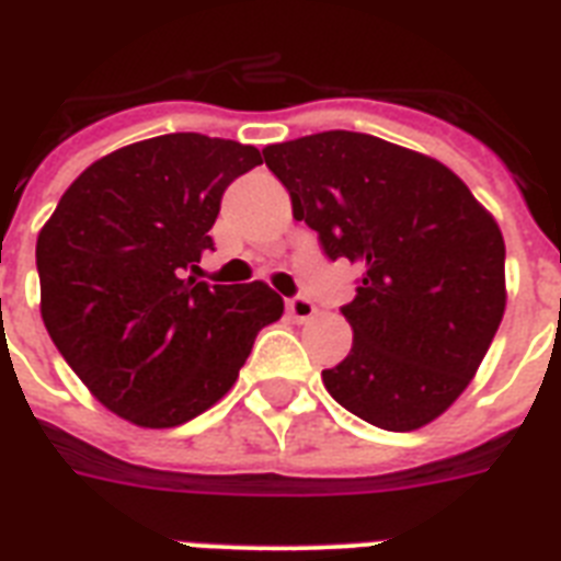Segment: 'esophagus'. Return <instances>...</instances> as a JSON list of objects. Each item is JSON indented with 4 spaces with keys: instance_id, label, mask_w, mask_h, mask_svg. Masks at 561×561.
<instances>
[{
    "instance_id": "34e87169",
    "label": "esophagus",
    "mask_w": 561,
    "mask_h": 561,
    "mask_svg": "<svg viewBox=\"0 0 561 561\" xmlns=\"http://www.w3.org/2000/svg\"><path fill=\"white\" fill-rule=\"evenodd\" d=\"M285 308H288V314L294 317V320H299V323H306V320H311V317L317 314V306L308 297H290L288 302H285Z\"/></svg>"
}]
</instances>
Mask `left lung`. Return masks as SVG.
Returning a JSON list of instances; mask_svg holds the SVG:
<instances>
[{
	"label": "left lung",
	"instance_id": "8db88e82",
	"mask_svg": "<svg viewBox=\"0 0 561 561\" xmlns=\"http://www.w3.org/2000/svg\"><path fill=\"white\" fill-rule=\"evenodd\" d=\"M294 218L329 259L364 267L343 317L350 355L323 369L337 404L416 431L460 399L506 308L504 236L443 162L378 136L325 130L264 148Z\"/></svg>",
	"mask_w": 561,
	"mask_h": 561
}]
</instances>
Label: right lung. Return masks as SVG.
I'll return each instance as SVG.
<instances>
[{"label": "right lung", "instance_id": "right-lung-1", "mask_svg": "<svg viewBox=\"0 0 561 561\" xmlns=\"http://www.w3.org/2000/svg\"><path fill=\"white\" fill-rule=\"evenodd\" d=\"M253 145L165 134L101 157L37 236L39 314L95 399L139 427H178L236 383L285 302L264 282L188 276Z\"/></svg>", "mask_w": 561, "mask_h": 561}]
</instances>
